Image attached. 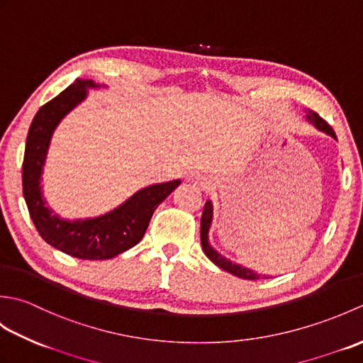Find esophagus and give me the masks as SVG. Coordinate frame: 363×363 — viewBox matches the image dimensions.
<instances>
[{
	"mask_svg": "<svg viewBox=\"0 0 363 363\" xmlns=\"http://www.w3.org/2000/svg\"><path fill=\"white\" fill-rule=\"evenodd\" d=\"M207 184H209V182H207L206 179H203V181H199V186H201V187H204V189H207Z\"/></svg>",
	"mask_w": 363,
	"mask_h": 363,
	"instance_id": "34e87169",
	"label": "esophagus"
}]
</instances>
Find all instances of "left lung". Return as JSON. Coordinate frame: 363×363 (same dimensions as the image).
Returning <instances> with one entry per match:
<instances>
[{
	"label": "left lung",
	"mask_w": 363,
	"mask_h": 363,
	"mask_svg": "<svg viewBox=\"0 0 363 363\" xmlns=\"http://www.w3.org/2000/svg\"><path fill=\"white\" fill-rule=\"evenodd\" d=\"M307 120L313 123V125L317 126L320 130H325L326 134L335 137L333 126H330L326 120H323L317 112H309V115H307ZM211 223H212V204H211V201H207L204 204V211H203V215H201V245H203V250H204L206 256L209 257L215 265L220 267L221 269H225V272H228L230 274L237 276V277H242V279H248V281L260 279V274L254 273L252 269H250V268H243L240 265L233 264V262L228 260L226 257L220 256V254L212 248V246L209 245V240H207V233H209ZM265 277H268V276H265Z\"/></svg>",
	"instance_id": "left-lung-1"
}]
</instances>
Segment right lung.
Instances as JSON below:
<instances>
[{
  "mask_svg": "<svg viewBox=\"0 0 363 363\" xmlns=\"http://www.w3.org/2000/svg\"><path fill=\"white\" fill-rule=\"evenodd\" d=\"M87 87H95V84L78 79L35 113L23 159V195L34 226L46 243L68 256L104 260L118 256L142 240L154 211L181 181L146 187L130 196L118 209L98 218L67 221L54 215L45 206L42 196V167L54 128L65 113L86 98Z\"/></svg>",
  "mask_w": 363,
  "mask_h": 363,
  "instance_id": "right-lung-1",
  "label": "right lung"
}]
</instances>
